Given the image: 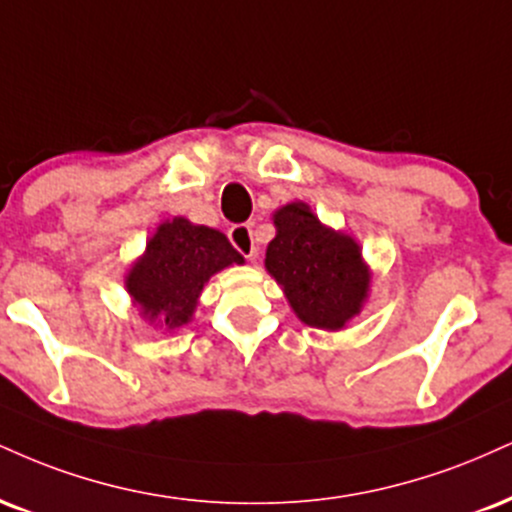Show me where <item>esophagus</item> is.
I'll return each instance as SVG.
<instances>
[{
	"instance_id": "obj_1",
	"label": "esophagus",
	"mask_w": 512,
	"mask_h": 512,
	"mask_svg": "<svg viewBox=\"0 0 512 512\" xmlns=\"http://www.w3.org/2000/svg\"><path fill=\"white\" fill-rule=\"evenodd\" d=\"M229 240L240 255L248 257L250 262L257 260V245H255V231L248 224H236L229 229Z\"/></svg>"
}]
</instances>
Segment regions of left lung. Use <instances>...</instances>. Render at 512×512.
I'll return each mask as SVG.
<instances>
[{"instance_id": "1", "label": "left lung", "mask_w": 512, "mask_h": 512, "mask_svg": "<svg viewBox=\"0 0 512 512\" xmlns=\"http://www.w3.org/2000/svg\"><path fill=\"white\" fill-rule=\"evenodd\" d=\"M274 224L267 269L283 286L295 315L317 329H341L360 312L369 288L357 243L324 229L303 202L281 207Z\"/></svg>"}]
</instances>
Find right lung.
Masks as SVG:
<instances>
[{
	"mask_svg": "<svg viewBox=\"0 0 512 512\" xmlns=\"http://www.w3.org/2000/svg\"><path fill=\"white\" fill-rule=\"evenodd\" d=\"M233 262L240 264L243 257L224 233L178 217L164 221L150 238L145 255L128 274L126 288L145 317L176 329L190 322L209 276Z\"/></svg>",
	"mask_w": 512,
	"mask_h": 512,
	"instance_id": "add662e5",
	"label": "right lung"
}]
</instances>
